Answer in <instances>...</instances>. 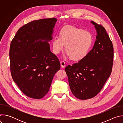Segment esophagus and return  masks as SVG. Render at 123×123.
<instances>
[{"label": "esophagus", "instance_id": "esophagus-1", "mask_svg": "<svg viewBox=\"0 0 123 123\" xmlns=\"http://www.w3.org/2000/svg\"><path fill=\"white\" fill-rule=\"evenodd\" d=\"M60 64H61V66L62 68H64L66 66V63L64 61H61Z\"/></svg>", "mask_w": 123, "mask_h": 123}]
</instances>
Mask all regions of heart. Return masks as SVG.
<instances>
[{"label":"heart","instance_id":"heart-1","mask_svg":"<svg viewBox=\"0 0 123 123\" xmlns=\"http://www.w3.org/2000/svg\"><path fill=\"white\" fill-rule=\"evenodd\" d=\"M93 43L91 32L73 26H65L60 31L59 36L52 40V51L58 55L65 45L66 55L75 61L83 59L89 53Z\"/></svg>","mask_w":123,"mask_h":123}]
</instances>
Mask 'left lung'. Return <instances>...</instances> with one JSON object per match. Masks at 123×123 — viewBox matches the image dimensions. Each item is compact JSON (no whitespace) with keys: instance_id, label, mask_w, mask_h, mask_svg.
<instances>
[{"instance_id":"8db88e82","label":"left lung","mask_w":123,"mask_h":123,"mask_svg":"<svg viewBox=\"0 0 123 123\" xmlns=\"http://www.w3.org/2000/svg\"><path fill=\"white\" fill-rule=\"evenodd\" d=\"M91 22L97 31L92 49L83 59L65 68L70 89L81 100L98 94L111 74L113 62V47L106 30L102 25Z\"/></svg>"}]
</instances>
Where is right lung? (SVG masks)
<instances>
[{"label": "right lung", "mask_w": 123, "mask_h": 123, "mask_svg": "<svg viewBox=\"0 0 123 123\" xmlns=\"http://www.w3.org/2000/svg\"><path fill=\"white\" fill-rule=\"evenodd\" d=\"M57 19L31 21L19 28L12 40L11 73L13 81L26 96L43 98L49 92L55 74L60 69L57 56L50 50Z\"/></svg>", "instance_id": "right-lung-1"}]
</instances>
